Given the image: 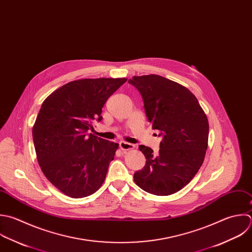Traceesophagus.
<instances>
[{
    "label": "esophagus",
    "instance_id": "esophagus-1",
    "mask_svg": "<svg viewBox=\"0 0 252 252\" xmlns=\"http://www.w3.org/2000/svg\"><path fill=\"white\" fill-rule=\"evenodd\" d=\"M119 145H120V148L122 149V150H130V149H133L135 146H134V144H131V143H128V142H126V141H121L120 143H119Z\"/></svg>",
    "mask_w": 252,
    "mask_h": 252
}]
</instances>
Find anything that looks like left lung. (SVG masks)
I'll list each match as a JSON object with an SVG mask.
<instances>
[{
    "mask_svg": "<svg viewBox=\"0 0 252 252\" xmlns=\"http://www.w3.org/2000/svg\"><path fill=\"white\" fill-rule=\"evenodd\" d=\"M140 93L148 122L162 136L159 153L139 145L145 166L134 173L135 184L155 195H170L185 188L200 169L208 144L207 117L185 86L157 74L128 80Z\"/></svg>",
    "mask_w": 252,
    "mask_h": 252,
    "instance_id": "obj_1",
    "label": "left lung"
}]
</instances>
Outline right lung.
Masks as SVG:
<instances>
[{
  "label": "right lung",
  "instance_id": "add662e5",
  "mask_svg": "<svg viewBox=\"0 0 252 252\" xmlns=\"http://www.w3.org/2000/svg\"><path fill=\"white\" fill-rule=\"evenodd\" d=\"M126 78L68 82L43 102L32 136L38 164L49 182L72 198L96 192L119 144L87 131L102 121V108Z\"/></svg>",
  "mask_w": 252,
  "mask_h": 252
}]
</instances>
